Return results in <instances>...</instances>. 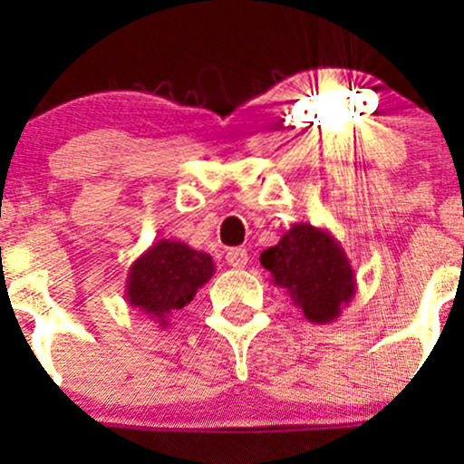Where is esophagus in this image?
<instances>
[{
    "label": "esophagus",
    "instance_id": "obj_1",
    "mask_svg": "<svg viewBox=\"0 0 464 464\" xmlns=\"http://www.w3.org/2000/svg\"><path fill=\"white\" fill-rule=\"evenodd\" d=\"M227 262L233 269H245L246 262H249V254L245 249H231L227 251Z\"/></svg>",
    "mask_w": 464,
    "mask_h": 464
}]
</instances>
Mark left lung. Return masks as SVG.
Listing matches in <instances>:
<instances>
[{
  "label": "left lung",
  "mask_w": 464,
  "mask_h": 464,
  "mask_svg": "<svg viewBox=\"0 0 464 464\" xmlns=\"http://www.w3.org/2000/svg\"><path fill=\"white\" fill-rule=\"evenodd\" d=\"M260 262L310 323L336 321L357 294L354 269L341 242L310 222L294 224L278 245L262 251Z\"/></svg>",
  "instance_id": "1"
}]
</instances>
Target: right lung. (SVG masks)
Returning a JSON list of instances; mask_svg holds the SVG:
<instances>
[{
    "label": "right lung",
    "instance_id": "obj_1",
    "mask_svg": "<svg viewBox=\"0 0 464 464\" xmlns=\"http://www.w3.org/2000/svg\"><path fill=\"white\" fill-rule=\"evenodd\" d=\"M215 274L213 258L179 240H157L130 266L125 301L166 327L172 312L195 298Z\"/></svg>",
    "mask_w": 464,
    "mask_h": 464
}]
</instances>
